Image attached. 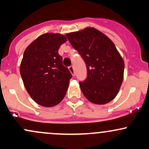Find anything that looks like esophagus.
Returning a JSON list of instances; mask_svg holds the SVG:
<instances>
[{"instance_id":"34e87169","label":"esophagus","mask_w":149,"mask_h":149,"mask_svg":"<svg viewBox=\"0 0 149 149\" xmlns=\"http://www.w3.org/2000/svg\"><path fill=\"white\" fill-rule=\"evenodd\" d=\"M69 71H71V73L73 74V76H74L75 73H74V68H73V66H70L69 67Z\"/></svg>"}]
</instances>
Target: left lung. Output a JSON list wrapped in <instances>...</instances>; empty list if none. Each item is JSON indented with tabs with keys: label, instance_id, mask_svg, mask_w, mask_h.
Wrapping results in <instances>:
<instances>
[{
	"label": "left lung",
	"instance_id": "1",
	"mask_svg": "<svg viewBox=\"0 0 149 149\" xmlns=\"http://www.w3.org/2000/svg\"><path fill=\"white\" fill-rule=\"evenodd\" d=\"M86 64L87 77L79 84L82 92L96 104L110 102L123 80L124 61L110 39L95 28L66 35Z\"/></svg>",
	"mask_w": 149,
	"mask_h": 149
}]
</instances>
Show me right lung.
<instances>
[{
  "instance_id": "right-lung-1",
  "label": "right lung",
  "mask_w": 149,
  "mask_h": 149,
  "mask_svg": "<svg viewBox=\"0 0 149 149\" xmlns=\"http://www.w3.org/2000/svg\"><path fill=\"white\" fill-rule=\"evenodd\" d=\"M66 41V38L61 34H42L24 52L20 65L24 84L31 98L43 107L60 103L72 78L58 53L60 45Z\"/></svg>"
}]
</instances>
